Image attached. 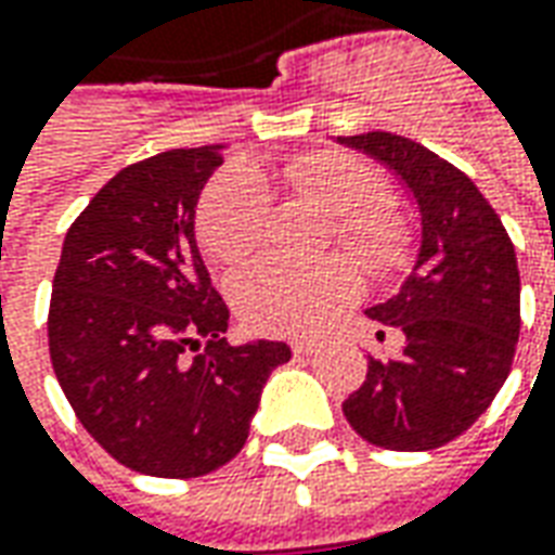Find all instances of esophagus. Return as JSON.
<instances>
[{
  "mask_svg": "<svg viewBox=\"0 0 555 555\" xmlns=\"http://www.w3.org/2000/svg\"><path fill=\"white\" fill-rule=\"evenodd\" d=\"M291 351L297 354V358H309V354H315L318 343L315 339H297V343H291Z\"/></svg>",
  "mask_w": 555,
  "mask_h": 555,
  "instance_id": "obj_1",
  "label": "esophagus"
}]
</instances>
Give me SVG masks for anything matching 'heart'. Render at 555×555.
<instances>
[{
	"label": "heart",
	"instance_id": "1",
	"mask_svg": "<svg viewBox=\"0 0 555 555\" xmlns=\"http://www.w3.org/2000/svg\"><path fill=\"white\" fill-rule=\"evenodd\" d=\"M282 180L336 212V240L370 270H390L405 255V228L387 207L382 173L345 150H309L288 158ZM270 192L251 168L216 173L197 204V240L216 264L246 261L264 237ZM343 261L288 264L264 258L237 273L231 297L243 324L255 333L294 336L315 331L351 294Z\"/></svg>",
	"mask_w": 555,
	"mask_h": 555
}]
</instances>
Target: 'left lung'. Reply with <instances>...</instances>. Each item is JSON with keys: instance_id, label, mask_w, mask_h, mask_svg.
Returning <instances> with one entry per match:
<instances>
[{"instance_id": "left-lung-1", "label": "left lung", "mask_w": 555, "mask_h": 555, "mask_svg": "<svg viewBox=\"0 0 555 555\" xmlns=\"http://www.w3.org/2000/svg\"><path fill=\"white\" fill-rule=\"evenodd\" d=\"M393 170L421 212V249L397 297L366 309L405 336L393 360L370 358L343 402L360 439L433 451L463 436L505 385L520 339V270L490 201L451 162L390 131L339 138ZM385 336V331L378 333Z\"/></svg>"}]
</instances>
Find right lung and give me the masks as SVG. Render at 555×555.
<instances>
[{
  "label": "right lung",
  "mask_w": 555,
  "mask_h": 555,
  "mask_svg": "<svg viewBox=\"0 0 555 555\" xmlns=\"http://www.w3.org/2000/svg\"><path fill=\"white\" fill-rule=\"evenodd\" d=\"M222 146L129 165L68 228L48 343L77 421L131 472L201 478L234 460L285 343L231 345L228 306L195 243Z\"/></svg>",
  "instance_id": "1"
}]
</instances>
